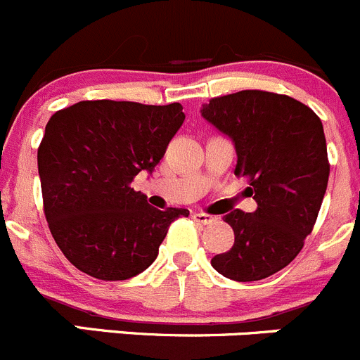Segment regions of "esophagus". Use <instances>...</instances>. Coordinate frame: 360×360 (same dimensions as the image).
Returning a JSON list of instances; mask_svg holds the SVG:
<instances>
[{
	"label": "esophagus",
	"mask_w": 360,
	"mask_h": 360,
	"mask_svg": "<svg viewBox=\"0 0 360 360\" xmlns=\"http://www.w3.org/2000/svg\"><path fill=\"white\" fill-rule=\"evenodd\" d=\"M193 219L198 223V225H211V223L216 221L214 216L205 214V212H195Z\"/></svg>",
	"instance_id": "1"
}]
</instances>
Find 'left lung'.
I'll list each match as a JSON object with an SVG mask.
<instances>
[{
  "label": "left lung",
  "mask_w": 360,
  "mask_h": 360,
  "mask_svg": "<svg viewBox=\"0 0 360 360\" xmlns=\"http://www.w3.org/2000/svg\"><path fill=\"white\" fill-rule=\"evenodd\" d=\"M202 117L232 139L236 176L246 177L257 211L223 216L233 246L211 265L233 281H258L287 267L311 233L329 181L320 117L278 93L246 89L209 100Z\"/></svg>",
  "instance_id": "obj_1"
}]
</instances>
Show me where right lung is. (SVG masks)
<instances>
[{
  "label": "right lung",
  "mask_w": 360,
  "mask_h": 360,
  "mask_svg": "<svg viewBox=\"0 0 360 360\" xmlns=\"http://www.w3.org/2000/svg\"><path fill=\"white\" fill-rule=\"evenodd\" d=\"M184 121L183 105L87 100L58 110L38 148L44 211L59 250L103 281L141 274L188 209L151 207L131 188L155 170Z\"/></svg>",
  "instance_id": "add662e5"
}]
</instances>
